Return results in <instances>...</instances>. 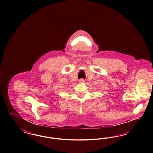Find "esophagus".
I'll use <instances>...</instances> for the list:
<instances>
[{"mask_svg":"<svg viewBox=\"0 0 153 153\" xmlns=\"http://www.w3.org/2000/svg\"><path fill=\"white\" fill-rule=\"evenodd\" d=\"M79 82H80V83H82L85 82V80L83 79H79Z\"/></svg>","mask_w":153,"mask_h":153,"instance_id":"1","label":"esophagus"}]
</instances>
